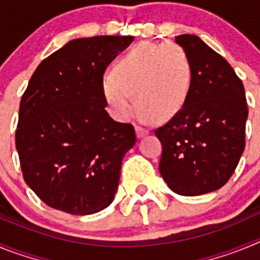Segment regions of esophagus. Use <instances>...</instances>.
<instances>
[{
  "label": "esophagus",
  "instance_id": "1",
  "mask_svg": "<svg viewBox=\"0 0 260 260\" xmlns=\"http://www.w3.org/2000/svg\"><path fill=\"white\" fill-rule=\"evenodd\" d=\"M135 130H137V137L138 138L146 137V135L150 133V130H148V128H146V127H143V126H137V127H135Z\"/></svg>",
  "mask_w": 260,
  "mask_h": 260
}]
</instances>
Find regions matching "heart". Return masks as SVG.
Listing matches in <instances>:
<instances>
[{
    "label": "heart",
    "instance_id": "obj_1",
    "mask_svg": "<svg viewBox=\"0 0 260 260\" xmlns=\"http://www.w3.org/2000/svg\"><path fill=\"white\" fill-rule=\"evenodd\" d=\"M192 66L176 44L141 43L117 62L114 75L103 79L108 104L118 118H127L138 107L155 121L180 113L192 88Z\"/></svg>",
    "mask_w": 260,
    "mask_h": 260
}]
</instances>
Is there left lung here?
<instances>
[{
  "label": "left lung",
  "instance_id": "left-lung-1",
  "mask_svg": "<svg viewBox=\"0 0 260 260\" xmlns=\"http://www.w3.org/2000/svg\"><path fill=\"white\" fill-rule=\"evenodd\" d=\"M192 66V88L180 113L155 130L158 169L172 191L207 194L228 182L245 150L249 114L242 80L195 35L176 36Z\"/></svg>",
  "mask_w": 260,
  "mask_h": 260
}]
</instances>
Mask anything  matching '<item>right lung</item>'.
<instances>
[{"mask_svg":"<svg viewBox=\"0 0 260 260\" xmlns=\"http://www.w3.org/2000/svg\"><path fill=\"white\" fill-rule=\"evenodd\" d=\"M133 36L75 39L41 62L19 105L15 146L23 178L47 206L91 215L114 199L132 123L108 114L103 75Z\"/></svg>","mask_w":260,"mask_h":260,"instance_id":"add662e5","label":"right lung"}]
</instances>
